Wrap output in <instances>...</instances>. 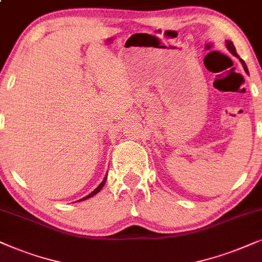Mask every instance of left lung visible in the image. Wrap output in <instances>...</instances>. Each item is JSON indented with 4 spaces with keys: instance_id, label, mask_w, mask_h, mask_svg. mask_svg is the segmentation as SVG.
<instances>
[{
    "instance_id": "8db88e82",
    "label": "left lung",
    "mask_w": 262,
    "mask_h": 262,
    "mask_svg": "<svg viewBox=\"0 0 262 262\" xmlns=\"http://www.w3.org/2000/svg\"><path fill=\"white\" fill-rule=\"evenodd\" d=\"M225 47H226V49H228V50H229L230 52H231V54H232L233 56H236L237 58H239V56H238V54H237V52H236V49H235V47H233V43H232L231 40H225ZM239 61H241V63H242L243 68H245V71H246L247 74H249V73H248V68H247L245 61H243L242 58H239Z\"/></svg>"
}]
</instances>
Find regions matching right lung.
<instances>
[{"instance_id": "1", "label": "right lung", "mask_w": 262, "mask_h": 262, "mask_svg": "<svg viewBox=\"0 0 262 262\" xmlns=\"http://www.w3.org/2000/svg\"><path fill=\"white\" fill-rule=\"evenodd\" d=\"M105 182H106V176H105V177H104V180L102 181V183H100V184H99V186H98V187H97V188H96V189L92 191V193H90L89 195H86V196H85V198L80 199V200H79V201H83V200H87V199H90V198L95 196V195H96L97 193H99V191H100V189H102V188L104 187V184H105Z\"/></svg>"}]
</instances>
